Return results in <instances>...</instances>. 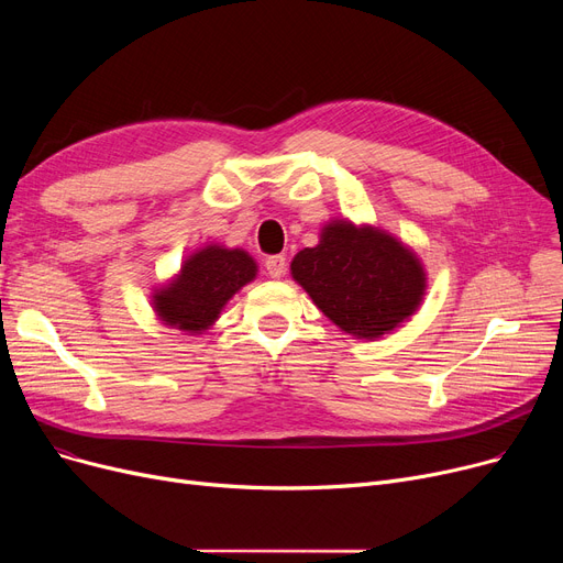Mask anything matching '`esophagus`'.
Instances as JSON below:
<instances>
[{
  "instance_id": "1",
  "label": "esophagus",
  "mask_w": 563,
  "mask_h": 563,
  "mask_svg": "<svg viewBox=\"0 0 563 563\" xmlns=\"http://www.w3.org/2000/svg\"><path fill=\"white\" fill-rule=\"evenodd\" d=\"M264 269L272 278H283L285 269H287V260L285 255H269L264 260Z\"/></svg>"
}]
</instances>
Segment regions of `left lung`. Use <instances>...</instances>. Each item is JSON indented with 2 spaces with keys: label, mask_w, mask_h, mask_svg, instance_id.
<instances>
[{
  "label": "left lung",
  "mask_w": 563,
  "mask_h": 563,
  "mask_svg": "<svg viewBox=\"0 0 563 563\" xmlns=\"http://www.w3.org/2000/svg\"><path fill=\"white\" fill-rule=\"evenodd\" d=\"M297 280L335 327L374 340L395 331L422 303V262L386 230L349 221L323 225L319 244L291 260Z\"/></svg>",
  "instance_id": "8db88e82"
}]
</instances>
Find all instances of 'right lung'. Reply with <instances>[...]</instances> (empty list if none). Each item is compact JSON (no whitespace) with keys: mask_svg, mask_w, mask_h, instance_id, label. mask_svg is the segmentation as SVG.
<instances>
[{"mask_svg":"<svg viewBox=\"0 0 563 563\" xmlns=\"http://www.w3.org/2000/svg\"><path fill=\"white\" fill-rule=\"evenodd\" d=\"M255 274L257 264L246 251L210 244L189 255L180 274L155 291V312L166 327L202 333Z\"/></svg>","mask_w":563,"mask_h":563,"instance_id":"1","label":"right lung"}]
</instances>
